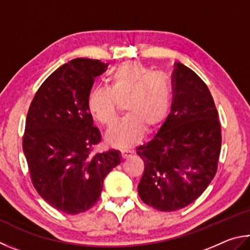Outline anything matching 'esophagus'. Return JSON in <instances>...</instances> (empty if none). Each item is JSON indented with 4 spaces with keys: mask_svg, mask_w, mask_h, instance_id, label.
<instances>
[{
    "mask_svg": "<svg viewBox=\"0 0 250 250\" xmlns=\"http://www.w3.org/2000/svg\"><path fill=\"white\" fill-rule=\"evenodd\" d=\"M133 154H134V150L128 149V148H124V149H122V156L124 157V158H129Z\"/></svg>",
    "mask_w": 250,
    "mask_h": 250,
    "instance_id": "34e87169",
    "label": "esophagus"
}]
</instances>
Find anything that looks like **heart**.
Masks as SVG:
<instances>
[{"instance_id": "obj_1", "label": "heart", "mask_w": 250, "mask_h": 250, "mask_svg": "<svg viewBox=\"0 0 250 250\" xmlns=\"http://www.w3.org/2000/svg\"><path fill=\"white\" fill-rule=\"evenodd\" d=\"M118 102L127 113L106 134L114 145H135L144 129L156 128L167 117L171 106V85L161 74L139 62H125L113 70L108 87L93 86L87 95V107L96 121L111 125L116 118Z\"/></svg>"}]
</instances>
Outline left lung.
<instances>
[{"label":"left lung","mask_w":250,"mask_h":250,"mask_svg":"<svg viewBox=\"0 0 250 250\" xmlns=\"http://www.w3.org/2000/svg\"><path fill=\"white\" fill-rule=\"evenodd\" d=\"M171 112L149 142L137 147L145 164L138 194L163 212L188 207L215 177L222 134L208 85L180 62L172 72Z\"/></svg>","instance_id":"8db88e82"}]
</instances>
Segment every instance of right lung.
Instances as JSON below:
<instances>
[{
	"label": "right lung",
	"instance_id": "right-lung-1",
	"mask_svg": "<svg viewBox=\"0 0 250 250\" xmlns=\"http://www.w3.org/2000/svg\"><path fill=\"white\" fill-rule=\"evenodd\" d=\"M107 63L77 58L59 67L35 94L26 117L23 150L33 186L52 208L85 212L98 202L120 151L92 150L101 142L87 107L94 78Z\"/></svg>",
	"mask_w": 250,
	"mask_h": 250
}]
</instances>
